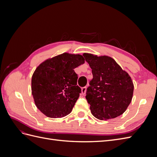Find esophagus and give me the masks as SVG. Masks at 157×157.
<instances>
[{
    "label": "esophagus",
    "mask_w": 157,
    "mask_h": 157,
    "mask_svg": "<svg viewBox=\"0 0 157 157\" xmlns=\"http://www.w3.org/2000/svg\"><path fill=\"white\" fill-rule=\"evenodd\" d=\"M86 87L85 86V87H83V88H82V89H81V92H82V95H84L85 94H86Z\"/></svg>",
    "instance_id": "1"
}]
</instances>
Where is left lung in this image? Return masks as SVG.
<instances>
[{"label": "left lung", "mask_w": 157, "mask_h": 157, "mask_svg": "<svg viewBox=\"0 0 157 157\" xmlns=\"http://www.w3.org/2000/svg\"><path fill=\"white\" fill-rule=\"evenodd\" d=\"M83 56L93 75L86 96L92 114L99 120L121 115L130 105L134 92L130 75L111 57L88 53Z\"/></svg>", "instance_id": "left-lung-1"}]
</instances>
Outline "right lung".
Here are the masks:
<instances>
[{
	"instance_id": "obj_1",
	"label": "right lung",
	"mask_w": 157,
	"mask_h": 157,
	"mask_svg": "<svg viewBox=\"0 0 157 157\" xmlns=\"http://www.w3.org/2000/svg\"><path fill=\"white\" fill-rule=\"evenodd\" d=\"M84 63L80 54L63 53L46 59L32 76L31 91L36 107L50 118H61L72 111L81 89L74 69Z\"/></svg>"
}]
</instances>
